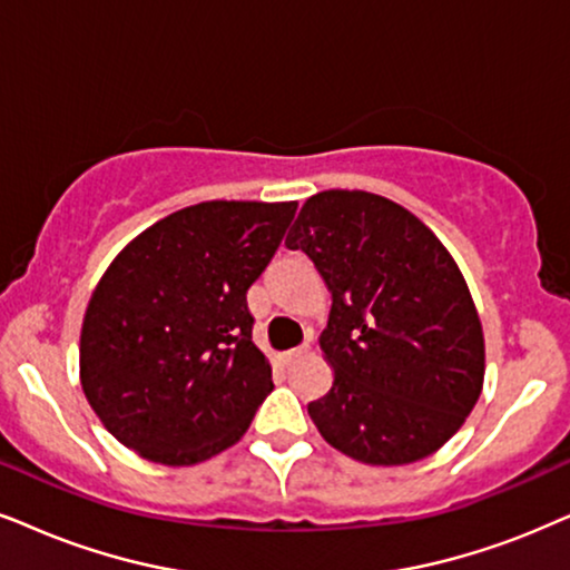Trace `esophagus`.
Listing matches in <instances>:
<instances>
[{"label": "esophagus", "mask_w": 570, "mask_h": 570, "mask_svg": "<svg viewBox=\"0 0 570 570\" xmlns=\"http://www.w3.org/2000/svg\"><path fill=\"white\" fill-rule=\"evenodd\" d=\"M309 350V342H305L302 344V347H294V350H286V352H278V363H284V365H292L294 360L297 357H302L305 355V352Z\"/></svg>", "instance_id": "esophagus-1"}]
</instances>
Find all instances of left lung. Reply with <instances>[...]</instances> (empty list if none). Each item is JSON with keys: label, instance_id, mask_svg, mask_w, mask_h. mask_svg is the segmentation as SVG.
Returning <instances> with one entry per match:
<instances>
[{"label": "left lung", "instance_id": "left-lung-1", "mask_svg": "<svg viewBox=\"0 0 570 570\" xmlns=\"http://www.w3.org/2000/svg\"><path fill=\"white\" fill-rule=\"evenodd\" d=\"M286 247L331 292L318 336L334 368L307 413L352 460L405 465L450 442L484 386V331L458 263L423 220L371 191L313 194Z\"/></svg>", "mask_w": 570, "mask_h": 570}]
</instances>
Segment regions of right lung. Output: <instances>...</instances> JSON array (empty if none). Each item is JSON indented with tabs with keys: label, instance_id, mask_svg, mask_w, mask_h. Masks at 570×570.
<instances>
[{
	"label": "right lung",
	"instance_id": "obj_1",
	"mask_svg": "<svg viewBox=\"0 0 570 570\" xmlns=\"http://www.w3.org/2000/svg\"><path fill=\"white\" fill-rule=\"evenodd\" d=\"M297 202H199L126 244L91 292L81 386L136 455L197 465L239 442L273 389L252 342L249 286Z\"/></svg>",
	"mask_w": 570,
	"mask_h": 570
}]
</instances>
